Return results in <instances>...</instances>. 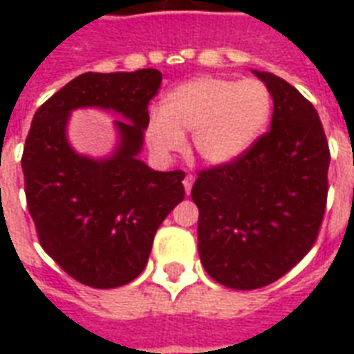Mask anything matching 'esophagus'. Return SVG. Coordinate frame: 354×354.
I'll return each mask as SVG.
<instances>
[{
    "label": "esophagus",
    "instance_id": "34e87169",
    "mask_svg": "<svg viewBox=\"0 0 354 354\" xmlns=\"http://www.w3.org/2000/svg\"><path fill=\"white\" fill-rule=\"evenodd\" d=\"M193 182H195V178H193L192 174H187V176L184 178V182H182V184H184V189H185V193H187V195H189V193H192Z\"/></svg>",
    "mask_w": 354,
    "mask_h": 354
}]
</instances>
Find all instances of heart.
Listing matches in <instances>:
<instances>
[{
	"label": "heart",
	"instance_id": "1",
	"mask_svg": "<svg viewBox=\"0 0 354 354\" xmlns=\"http://www.w3.org/2000/svg\"><path fill=\"white\" fill-rule=\"evenodd\" d=\"M271 113L273 96L261 81L201 75L162 96L161 111L147 119V146L167 159L184 147V132H192L195 153L212 167H225L260 142Z\"/></svg>",
	"mask_w": 354,
	"mask_h": 354
}]
</instances>
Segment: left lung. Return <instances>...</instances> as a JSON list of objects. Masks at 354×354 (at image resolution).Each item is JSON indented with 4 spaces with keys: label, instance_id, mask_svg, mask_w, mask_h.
Returning a JSON list of instances; mask_svg holds the SVG:
<instances>
[{
    "label": "left lung",
    "instance_id": "8db88e82",
    "mask_svg": "<svg viewBox=\"0 0 354 354\" xmlns=\"http://www.w3.org/2000/svg\"><path fill=\"white\" fill-rule=\"evenodd\" d=\"M252 73L273 96L271 131L239 161L199 172L192 189L201 263L233 290L271 284L311 250L328 193L317 109L274 73Z\"/></svg>",
    "mask_w": 354,
    "mask_h": 354
}]
</instances>
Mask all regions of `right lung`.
<instances>
[{"label": "right lung", "mask_w": 354, "mask_h": 354, "mask_svg": "<svg viewBox=\"0 0 354 354\" xmlns=\"http://www.w3.org/2000/svg\"><path fill=\"white\" fill-rule=\"evenodd\" d=\"M153 68L77 75L35 111L22 153L28 210L43 250L93 288L134 281L147 263L155 231L184 201V172H159L140 159L149 100L161 87ZM113 111L118 142L106 158L75 152L71 111Z\"/></svg>", "instance_id": "1"}]
</instances>
